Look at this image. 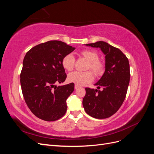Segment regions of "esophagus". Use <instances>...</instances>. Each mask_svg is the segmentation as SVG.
<instances>
[{
    "mask_svg": "<svg viewBox=\"0 0 154 154\" xmlns=\"http://www.w3.org/2000/svg\"><path fill=\"white\" fill-rule=\"evenodd\" d=\"M79 87H80V86L78 85H74V88H75V89H77V88H78Z\"/></svg>",
    "mask_w": 154,
    "mask_h": 154,
    "instance_id": "obj_1",
    "label": "esophagus"
}]
</instances>
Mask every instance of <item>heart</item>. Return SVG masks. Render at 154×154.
Listing matches in <instances>:
<instances>
[{
  "label": "heart",
  "mask_w": 154,
  "mask_h": 154,
  "mask_svg": "<svg viewBox=\"0 0 154 154\" xmlns=\"http://www.w3.org/2000/svg\"><path fill=\"white\" fill-rule=\"evenodd\" d=\"M80 56L88 62L87 70H90L85 72L74 71L69 74L68 80L69 82L75 83L78 85H83L91 83L93 80V74L96 77L101 76L104 72L105 66L103 63L101 62L99 54L96 51L92 50H83L80 52ZM76 59L72 54L65 55L62 60L63 67L67 71H71L75 66Z\"/></svg>",
  "instance_id": "heart-1"
}]
</instances>
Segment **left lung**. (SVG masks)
Returning a JSON list of instances; mask_svg holds the SVG:
<instances>
[{
	"instance_id": "8db88e82",
	"label": "left lung",
	"mask_w": 154,
	"mask_h": 154,
	"mask_svg": "<svg viewBox=\"0 0 154 154\" xmlns=\"http://www.w3.org/2000/svg\"><path fill=\"white\" fill-rule=\"evenodd\" d=\"M100 48L105 54V71L96 83L97 88H85L83 106L86 113L97 119H105L114 114L122 105L130 82V66L127 57L118 48L103 41L88 44Z\"/></svg>"
}]
</instances>
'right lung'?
Returning a JSON list of instances; mask_svg holds the SVG:
<instances>
[{
    "mask_svg": "<svg viewBox=\"0 0 154 154\" xmlns=\"http://www.w3.org/2000/svg\"><path fill=\"white\" fill-rule=\"evenodd\" d=\"M74 49L62 41L51 40L35 46L26 54L20 72L22 92L26 103L37 118L53 122L66 114V100L74 84H56L66 80L62 60Z\"/></svg>",
    "mask_w": 154,
    "mask_h": 154,
    "instance_id": "right-lung-1",
    "label": "right lung"
}]
</instances>
